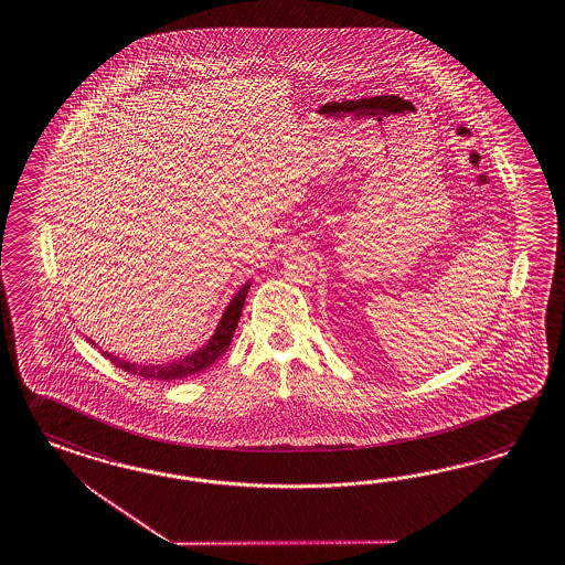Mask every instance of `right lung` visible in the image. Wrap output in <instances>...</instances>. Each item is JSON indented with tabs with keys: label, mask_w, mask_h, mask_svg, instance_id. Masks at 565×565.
Returning a JSON list of instances; mask_svg holds the SVG:
<instances>
[{
	"label": "right lung",
	"mask_w": 565,
	"mask_h": 565,
	"mask_svg": "<svg viewBox=\"0 0 565 565\" xmlns=\"http://www.w3.org/2000/svg\"><path fill=\"white\" fill-rule=\"evenodd\" d=\"M249 285L252 282H246L242 289L235 292L232 303L227 305V309H225L223 318L218 321L217 330L211 335V340L203 348H199L196 352H192V354L180 359V361L168 362V364H137V362H129L125 361V359L113 356L108 352H104V356L110 359V362L116 364L118 369L127 371L130 375L143 376V379L175 381V379H186V376L196 375V373H201L204 369H209L213 362L217 361L221 354H225V350L232 344L233 333H235L237 321H239V316H242V307H244V301H246ZM87 342H92V340H87ZM92 347H96V344L92 342Z\"/></svg>",
	"instance_id": "1"
}]
</instances>
